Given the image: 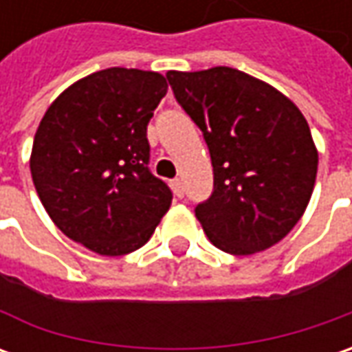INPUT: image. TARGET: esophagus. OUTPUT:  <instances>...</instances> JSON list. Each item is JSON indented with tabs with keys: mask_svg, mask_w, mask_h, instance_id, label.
<instances>
[{
	"mask_svg": "<svg viewBox=\"0 0 352 352\" xmlns=\"http://www.w3.org/2000/svg\"><path fill=\"white\" fill-rule=\"evenodd\" d=\"M170 186H172V192H174V196L184 197V184H182V180H180V178L172 180V182H170Z\"/></svg>",
	"mask_w": 352,
	"mask_h": 352,
	"instance_id": "obj_1",
	"label": "esophagus"
}]
</instances>
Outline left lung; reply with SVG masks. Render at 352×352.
<instances>
[{
  "mask_svg": "<svg viewBox=\"0 0 352 352\" xmlns=\"http://www.w3.org/2000/svg\"><path fill=\"white\" fill-rule=\"evenodd\" d=\"M166 78L210 148L213 192L196 208L206 235L239 256L276 245L302 219L318 174L302 111L270 84L229 66L170 70Z\"/></svg>",
  "mask_w": 352,
  "mask_h": 352,
  "instance_id": "1",
  "label": "left lung"
}]
</instances>
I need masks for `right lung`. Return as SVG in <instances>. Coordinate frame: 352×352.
Segmentation results:
<instances>
[{"label":"right lung","mask_w":352,"mask_h":352,"mask_svg":"<svg viewBox=\"0 0 352 352\" xmlns=\"http://www.w3.org/2000/svg\"><path fill=\"white\" fill-rule=\"evenodd\" d=\"M168 84L158 72L107 68L50 103L34 133L31 176L66 236L121 256L155 233L172 192L148 170L146 125Z\"/></svg>","instance_id":"1"}]
</instances>
